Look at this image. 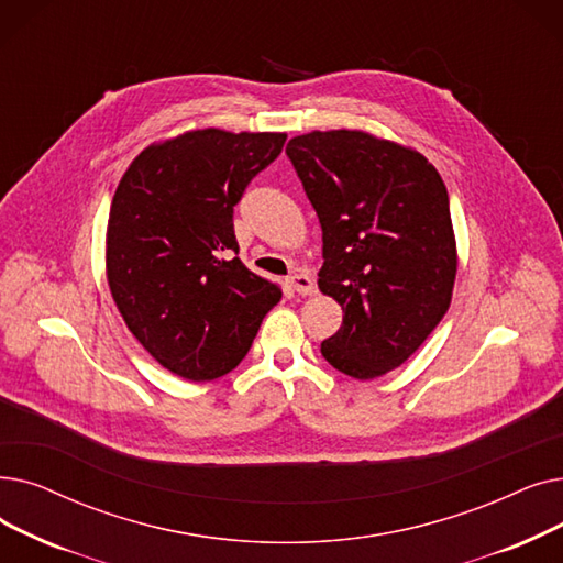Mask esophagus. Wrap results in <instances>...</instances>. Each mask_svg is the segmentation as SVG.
<instances>
[{"label":"esophagus","mask_w":563,"mask_h":563,"mask_svg":"<svg viewBox=\"0 0 563 563\" xmlns=\"http://www.w3.org/2000/svg\"><path fill=\"white\" fill-rule=\"evenodd\" d=\"M287 285L297 291V295H301V297H308V295H312L314 291V280H312V276H308V274H295V276H289L287 278Z\"/></svg>","instance_id":"34e87169"}]
</instances>
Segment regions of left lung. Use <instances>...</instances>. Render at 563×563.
<instances>
[{
    "label": "left lung",
    "mask_w": 563,
    "mask_h": 563,
    "mask_svg": "<svg viewBox=\"0 0 563 563\" xmlns=\"http://www.w3.org/2000/svg\"><path fill=\"white\" fill-rule=\"evenodd\" d=\"M322 225L320 289L345 317L322 356L354 379L398 368L442 322L455 283L449 192L419 152L363 131L291 137Z\"/></svg>",
    "instance_id": "1"
}]
</instances>
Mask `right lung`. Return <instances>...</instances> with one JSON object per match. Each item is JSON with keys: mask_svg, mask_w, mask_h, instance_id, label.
I'll use <instances>...</instances> for the list:
<instances>
[{"mask_svg": "<svg viewBox=\"0 0 563 563\" xmlns=\"http://www.w3.org/2000/svg\"><path fill=\"white\" fill-rule=\"evenodd\" d=\"M285 133L190 131L152 144L121 177L108 221V283L131 333L190 382L223 377L280 301L239 260L234 205Z\"/></svg>", "mask_w": 563, "mask_h": 563, "instance_id": "right-lung-1", "label": "right lung"}]
</instances>
